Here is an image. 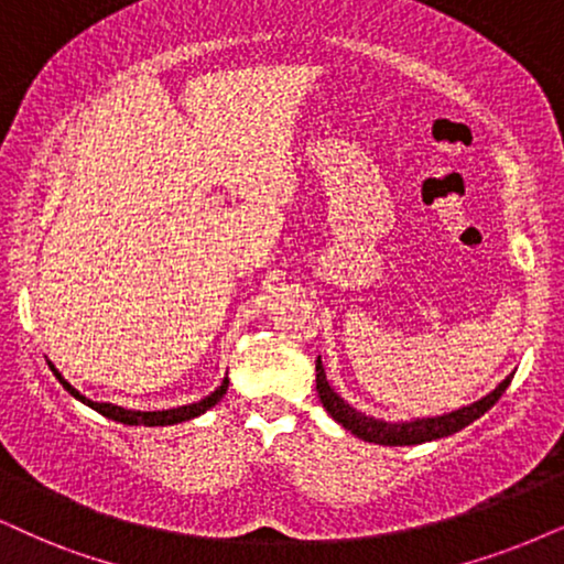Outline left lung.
Segmentation results:
<instances>
[{"label": "left lung", "mask_w": 564, "mask_h": 564, "mask_svg": "<svg viewBox=\"0 0 564 564\" xmlns=\"http://www.w3.org/2000/svg\"><path fill=\"white\" fill-rule=\"evenodd\" d=\"M315 369H317V395H319V403H323V409L330 413V416L340 426H344V430H348L351 434H356V437H361L367 442H375V445H422V442L440 440V437H447V434H453V432H460L463 426H468L474 419L484 416L491 405L500 401L505 388H508L512 380V375L505 377V380L497 384L489 395H484L481 401H476L471 405H463V409L445 413V416L390 424V422H380V419L365 416V413H359L348 403L340 401V395H335L330 390V384H327L323 361L319 359H317Z\"/></svg>", "instance_id": "obj_1"}]
</instances>
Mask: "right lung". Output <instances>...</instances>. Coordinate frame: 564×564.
Returning <instances> with one entry per match:
<instances>
[{"instance_id": "obj_1", "label": "right lung", "mask_w": 564, "mask_h": 564, "mask_svg": "<svg viewBox=\"0 0 564 564\" xmlns=\"http://www.w3.org/2000/svg\"><path fill=\"white\" fill-rule=\"evenodd\" d=\"M52 372L56 375V380L64 384V390H69V395H75L77 401H83L85 405H90L93 411L104 413L106 419H113V422L119 424H142V426H166V424H180V422H187V419H195L199 413H205L208 409H213L220 398L226 395V390H229V377H226L224 382H220V388L216 393H210L208 398H203V401L197 403H189V405H180V409H169V411H127V409H119V405H111V403H93L88 398L77 393L69 382H64V377L56 372L52 367Z\"/></svg>"}]
</instances>
